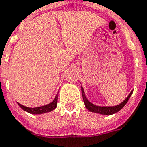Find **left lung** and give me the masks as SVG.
<instances>
[{
  "instance_id": "1",
  "label": "left lung",
  "mask_w": 147,
  "mask_h": 147,
  "mask_svg": "<svg viewBox=\"0 0 147 147\" xmlns=\"http://www.w3.org/2000/svg\"><path fill=\"white\" fill-rule=\"evenodd\" d=\"M81 91H82V99H83V102L85 104V106L88 109L89 111L93 113H100V114L103 115H112L113 113H116L118 111H119L123 107L127 104V102L129 100L130 97L131 96L132 93H133V91L129 94L127 98L125 99V100H123L122 103L119 105H116V106L113 107H100V106H96L94 104H92L91 102L88 101V100L86 97V94H85L84 90H83V88L81 86Z\"/></svg>"
}]
</instances>
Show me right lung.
<instances>
[{
  "label": "right lung",
  "mask_w": 147,
  "mask_h": 147,
  "mask_svg": "<svg viewBox=\"0 0 147 147\" xmlns=\"http://www.w3.org/2000/svg\"><path fill=\"white\" fill-rule=\"evenodd\" d=\"M58 94H56V96H55L54 100H53V102H51L49 104H47V105H44V106L31 108V107H28L23 106V105L20 104L19 103H18V104H19V106L22 110H24L26 112L29 113H31V114H42V113H45L51 112L52 110L56 108L57 100H58Z\"/></svg>",
  "instance_id": "obj_1"
}]
</instances>
